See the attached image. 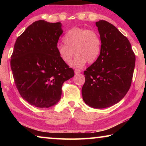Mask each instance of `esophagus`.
I'll return each instance as SVG.
<instances>
[{
    "label": "esophagus",
    "instance_id": "34e87169",
    "mask_svg": "<svg viewBox=\"0 0 146 146\" xmlns=\"http://www.w3.org/2000/svg\"><path fill=\"white\" fill-rule=\"evenodd\" d=\"M81 72V71L80 70H78V69H75V74H78Z\"/></svg>",
    "mask_w": 146,
    "mask_h": 146
}]
</instances>
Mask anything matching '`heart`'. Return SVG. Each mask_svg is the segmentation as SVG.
Returning <instances> with one entry per match:
<instances>
[{
    "label": "heart",
    "instance_id": "heart-1",
    "mask_svg": "<svg viewBox=\"0 0 146 146\" xmlns=\"http://www.w3.org/2000/svg\"><path fill=\"white\" fill-rule=\"evenodd\" d=\"M64 44H58V56L64 63H70L73 54L75 57L71 62L73 68H81L86 63H93L100 55L102 40L100 35L93 29L73 28L63 38Z\"/></svg>",
    "mask_w": 146,
    "mask_h": 146
}]
</instances>
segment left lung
I'll return each mask as SVG.
<instances>
[{"instance_id":"obj_1","label":"left lung","mask_w":146,"mask_h":146,"mask_svg":"<svg viewBox=\"0 0 146 146\" xmlns=\"http://www.w3.org/2000/svg\"><path fill=\"white\" fill-rule=\"evenodd\" d=\"M102 47L100 55L86 69L83 100L94 108L112 106L122 99L131 85L135 55L129 41L113 24L96 23Z\"/></svg>"}]
</instances>
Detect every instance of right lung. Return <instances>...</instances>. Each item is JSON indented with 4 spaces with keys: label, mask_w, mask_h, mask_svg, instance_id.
Masks as SVG:
<instances>
[{
    "label": "right lung",
    "mask_w": 146,
    "mask_h": 146,
    "mask_svg": "<svg viewBox=\"0 0 146 146\" xmlns=\"http://www.w3.org/2000/svg\"><path fill=\"white\" fill-rule=\"evenodd\" d=\"M61 23L40 20L17 38L11 68L20 95L31 105L49 108L60 99L62 87L74 70L58 56L56 46Z\"/></svg>",
    "instance_id": "1"
}]
</instances>
